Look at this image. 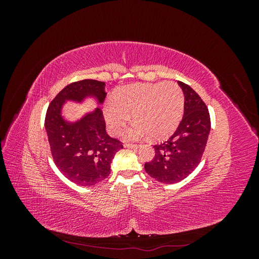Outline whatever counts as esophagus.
Segmentation results:
<instances>
[{"label":"esophagus","instance_id":"34e87169","mask_svg":"<svg viewBox=\"0 0 259 259\" xmlns=\"http://www.w3.org/2000/svg\"><path fill=\"white\" fill-rule=\"evenodd\" d=\"M124 147L128 148V149H137L139 146L138 145H133V144H125Z\"/></svg>","mask_w":259,"mask_h":259}]
</instances>
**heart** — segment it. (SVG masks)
Masks as SVG:
<instances>
[{
	"instance_id": "1",
	"label": "heart",
	"mask_w": 259,
	"mask_h": 259,
	"mask_svg": "<svg viewBox=\"0 0 259 259\" xmlns=\"http://www.w3.org/2000/svg\"><path fill=\"white\" fill-rule=\"evenodd\" d=\"M185 97L174 82L132 84L109 97L104 105V117L109 132L119 135L131 120L136 121L126 139L138 140L150 134L162 138L173 133L182 120Z\"/></svg>"
}]
</instances>
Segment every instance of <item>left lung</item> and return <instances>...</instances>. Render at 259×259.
I'll use <instances>...</instances> for the list:
<instances>
[{"label": "left lung", "instance_id": "obj_1", "mask_svg": "<svg viewBox=\"0 0 259 259\" xmlns=\"http://www.w3.org/2000/svg\"><path fill=\"white\" fill-rule=\"evenodd\" d=\"M185 95L184 116L176 132L153 148L155 155L145 170L163 184H175L199 165L210 131L209 113L204 101L189 85L178 82Z\"/></svg>", "mask_w": 259, "mask_h": 259}]
</instances>
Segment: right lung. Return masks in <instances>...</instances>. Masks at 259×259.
<instances>
[{
	"instance_id": "right-lung-1",
	"label": "right lung",
	"mask_w": 259,
	"mask_h": 259,
	"mask_svg": "<svg viewBox=\"0 0 259 259\" xmlns=\"http://www.w3.org/2000/svg\"><path fill=\"white\" fill-rule=\"evenodd\" d=\"M106 84L82 80L67 85L51 103L45 116V130L55 164L69 180L80 186H94L110 174L111 162L123 145L106 132L103 111L97 107L76 121L62 115L67 101L82 104L94 98L104 103Z\"/></svg>"
}]
</instances>
